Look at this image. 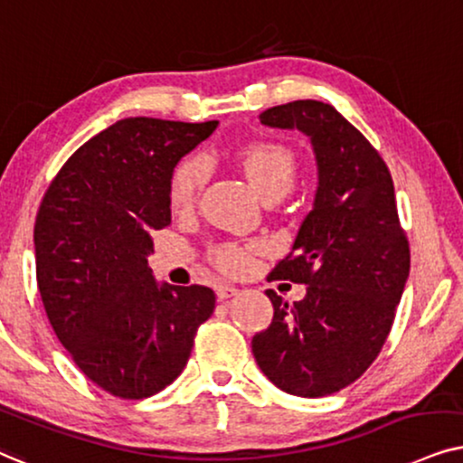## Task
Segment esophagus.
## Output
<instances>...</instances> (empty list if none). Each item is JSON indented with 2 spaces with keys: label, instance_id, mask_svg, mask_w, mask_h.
Here are the masks:
<instances>
[{
  "label": "esophagus",
  "instance_id": "1",
  "mask_svg": "<svg viewBox=\"0 0 463 463\" xmlns=\"http://www.w3.org/2000/svg\"><path fill=\"white\" fill-rule=\"evenodd\" d=\"M239 289L235 286H228V283H218L215 286V296H218L220 300H226V298H232V296H237Z\"/></svg>",
  "mask_w": 463,
  "mask_h": 463
}]
</instances>
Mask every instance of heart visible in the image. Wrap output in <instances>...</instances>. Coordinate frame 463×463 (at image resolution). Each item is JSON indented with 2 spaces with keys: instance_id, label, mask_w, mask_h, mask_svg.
Listing matches in <instances>:
<instances>
[{
  "instance_id": "obj_1",
  "label": "heart",
  "mask_w": 463,
  "mask_h": 463,
  "mask_svg": "<svg viewBox=\"0 0 463 463\" xmlns=\"http://www.w3.org/2000/svg\"><path fill=\"white\" fill-rule=\"evenodd\" d=\"M245 175L262 196L273 193L286 194L296 175L294 154L275 141H256L241 154ZM205 182V163L201 158H188L177 165L169 180V201L177 212H186L194 205L196 194ZM260 250L258 243H224L212 250V262L228 275H243L254 267V256Z\"/></svg>"
}]
</instances>
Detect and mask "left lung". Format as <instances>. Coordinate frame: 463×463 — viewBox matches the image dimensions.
Here are the masks:
<instances>
[{
  "instance_id": "8db88e82",
  "label": "left lung",
  "mask_w": 463,
  "mask_h": 463,
  "mask_svg": "<svg viewBox=\"0 0 463 463\" xmlns=\"http://www.w3.org/2000/svg\"><path fill=\"white\" fill-rule=\"evenodd\" d=\"M260 122L309 135L319 182L292 251L267 277L305 283L307 296L289 305L267 289L273 322L251 351L279 390L330 396L383 349L409 279V239L385 160L335 108L300 99L264 109Z\"/></svg>"
}]
</instances>
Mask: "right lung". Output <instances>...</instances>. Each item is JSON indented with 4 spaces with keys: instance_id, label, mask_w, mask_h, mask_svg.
Here are the masks:
<instances>
[{
    "instance_id": "right-lung-1",
    "label": "right lung",
    "mask_w": 463,
    "mask_h": 463,
    "mask_svg": "<svg viewBox=\"0 0 463 463\" xmlns=\"http://www.w3.org/2000/svg\"><path fill=\"white\" fill-rule=\"evenodd\" d=\"M218 122L125 118L80 146L35 218L48 322L76 366L112 396L141 400L180 377L215 309L205 286H156L150 232L171 224L175 165Z\"/></svg>"
}]
</instances>
